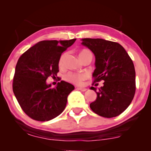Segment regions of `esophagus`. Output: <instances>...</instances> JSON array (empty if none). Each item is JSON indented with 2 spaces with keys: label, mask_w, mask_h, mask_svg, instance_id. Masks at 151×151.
<instances>
[{
  "label": "esophagus",
  "mask_w": 151,
  "mask_h": 151,
  "mask_svg": "<svg viewBox=\"0 0 151 151\" xmlns=\"http://www.w3.org/2000/svg\"><path fill=\"white\" fill-rule=\"evenodd\" d=\"M77 88H78V90L81 91H85L87 90V88H84V87H78Z\"/></svg>",
  "instance_id": "esophagus-1"
}]
</instances>
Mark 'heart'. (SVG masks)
Masks as SVG:
<instances>
[{"instance_id": "1", "label": "heart", "mask_w": 151, "mask_h": 151, "mask_svg": "<svg viewBox=\"0 0 151 151\" xmlns=\"http://www.w3.org/2000/svg\"><path fill=\"white\" fill-rule=\"evenodd\" d=\"M87 53H91L89 51L86 50V49H84L80 51L79 53V57L80 58L81 57L83 56L85 54H87ZM67 53H64L63 54L60 58L58 65L60 67H63L64 65H65V58L67 57ZM87 77L86 74L85 73H73V72H70L66 76V79H67L68 81L72 82V83L76 84H82V82L83 80H84Z\"/></svg>"}]
</instances>
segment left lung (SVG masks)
Returning <instances> with one entry per match:
<instances>
[{
    "label": "left lung",
    "mask_w": 151,
    "mask_h": 151,
    "mask_svg": "<svg viewBox=\"0 0 151 151\" xmlns=\"http://www.w3.org/2000/svg\"><path fill=\"white\" fill-rule=\"evenodd\" d=\"M81 44L95 55L94 82L104 80L100 88L91 86L97 98L91 110L104 117H116L128 108L135 93V71L133 61L119 43L102 38H82Z\"/></svg>",
    "instance_id": "obj_1"
}]
</instances>
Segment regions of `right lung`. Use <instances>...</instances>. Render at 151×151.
Returning <instances> with one entry per match:
<instances>
[{
	"instance_id": "1",
	"label": "right lung",
	"mask_w": 151,
	"mask_h": 151,
	"mask_svg": "<svg viewBox=\"0 0 151 151\" xmlns=\"http://www.w3.org/2000/svg\"><path fill=\"white\" fill-rule=\"evenodd\" d=\"M69 40H42L19 58L13 80V91L24 113L35 120H51L65 109L67 97L75 87L63 80L55 88L47 83L55 78L62 53L75 42Z\"/></svg>"
}]
</instances>
